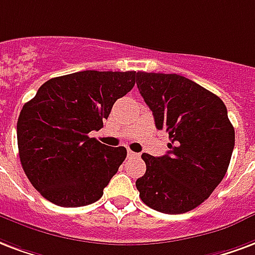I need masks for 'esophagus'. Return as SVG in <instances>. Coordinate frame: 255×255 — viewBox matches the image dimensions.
<instances>
[{"label":"esophagus","mask_w":255,"mask_h":255,"mask_svg":"<svg viewBox=\"0 0 255 255\" xmlns=\"http://www.w3.org/2000/svg\"><path fill=\"white\" fill-rule=\"evenodd\" d=\"M127 155H128V158H137V156H139V154H137V152L131 151V150H128Z\"/></svg>","instance_id":"34e87169"}]
</instances>
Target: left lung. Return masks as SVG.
I'll list each match as a JSON object with an SVG mask.
<instances>
[{
  "label": "left lung",
  "instance_id": "8db88e82",
  "mask_svg": "<svg viewBox=\"0 0 255 255\" xmlns=\"http://www.w3.org/2000/svg\"><path fill=\"white\" fill-rule=\"evenodd\" d=\"M137 89L170 143L162 156L143 152L146 173L136 180L150 208L178 215L199 207L228 169L235 131L218 96L178 74H136Z\"/></svg>",
  "mask_w": 255,
  "mask_h": 255
}]
</instances>
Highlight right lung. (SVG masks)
I'll list each match as a JSON object with an SVG mask.
<instances>
[{
	"mask_svg": "<svg viewBox=\"0 0 255 255\" xmlns=\"http://www.w3.org/2000/svg\"><path fill=\"white\" fill-rule=\"evenodd\" d=\"M136 74L85 70L51 78L22 107L18 155L44 199L60 207H84L101 199L127 150L105 146L88 133L103 127L116 100L133 88Z\"/></svg>",
	"mask_w": 255,
	"mask_h": 255,
	"instance_id": "add662e5",
	"label": "right lung"
}]
</instances>
